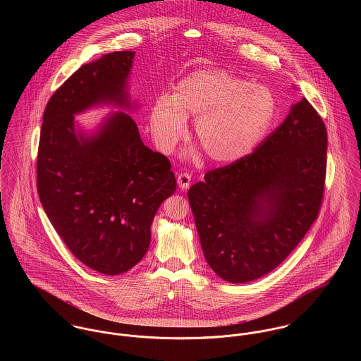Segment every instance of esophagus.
I'll return each instance as SVG.
<instances>
[{
  "instance_id": "34e87169",
  "label": "esophagus",
  "mask_w": 361,
  "mask_h": 361,
  "mask_svg": "<svg viewBox=\"0 0 361 361\" xmlns=\"http://www.w3.org/2000/svg\"><path fill=\"white\" fill-rule=\"evenodd\" d=\"M190 180H192V176L189 175V173H179L178 175V185H179V188L182 189V190H186V189H189V186H190Z\"/></svg>"
}]
</instances>
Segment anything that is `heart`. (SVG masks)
Returning <instances> with one entry per match:
<instances>
[{
    "instance_id": "b5f03b06",
    "label": "heart",
    "mask_w": 361,
    "mask_h": 361,
    "mask_svg": "<svg viewBox=\"0 0 361 361\" xmlns=\"http://www.w3.org/2000/svg\"><path fill=\"white\" fill-rule=\"evenodd\" d=\"M276 103L269 89L225 71H197L182 79L171 97L155 100L150 129L155 146L168 154L195 121V137L207 157L232 164L252 153L269 129Z\"/></svg>"
}]
</instances>
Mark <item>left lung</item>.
<instances>
[{"instance_id": "8db88e82", "label": "left lung", "mask_w": 361, "mask_h": 361, "mask_svg": "<svg viewBox=\"0 0 361 361\" xmlns=\"http://www.w3.org/2000/svg\"><path fill=\"white\" fill-rule=\"evenodd\" d=\"M326 146L321 116L302 99L253 154L189 189L204 257L219 278L258 279L302 242L322 202Z\"/></svg>"}]
</instances>
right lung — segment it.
<instances>
[{
    "label": "right lung",
    "mask_w": 361,
    "mask_h": 361,
    "mask_svg": "<svg viewBox=\"0 0 361 361\" xmlns=\"http://www.w3.org/2000/svg\"><path fill=\"white\" fill-rule=\"evenodd\" d=\"M135 51L80 66L47 103L37 155V192L72 255L105 275L145 257L161 203L176 190L171 162L143 145L136 122L113 111L92 133L74 121L93 106L133 111L128 80Z\"/></svg>",
    "instance_id": "add662e5"
}]
</instances>
